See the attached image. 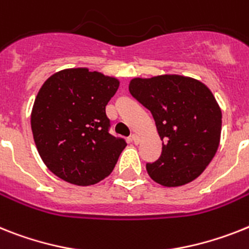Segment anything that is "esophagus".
Returning <instances> with one entry per match:
<instances>
[{
  "label": "esophagus",
  "mask_w": 249,
  "mask_h": 249,
  "mask_svg": "<svg viewBox=\"0 0 249 249\" xmlns=\"http://www.w3.org/2000/svg\"><path fill=\"white\" fill-rule=\"evenodd\" d=\"M131 141H133V143L134 144H139V142H141V138H139V135L133 134L131 135Z\"/></svg>",
  "instance_id": "34e87169"
}]
</instances>
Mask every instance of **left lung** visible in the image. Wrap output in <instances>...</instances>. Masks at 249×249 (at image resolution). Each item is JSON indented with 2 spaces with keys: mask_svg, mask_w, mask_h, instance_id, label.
<instances>
[{
  "mask_svg": "<svg viewBox=\"0 0 249 249\" xmlns=\"http://www.w3.org/2000/svg\"><path fill=\"white\" fill-rule=\"evenodd\" d=\"M131 96L148 108L162 144L157 160L147 163L150 178L176 187L199 177L219 147L221 111L204 83L182 76L134 78Z\"/></svg>",
  "mask_w": 249,
  "mask_h": 249,
  "instance_id": "obj_1",
  "label": "left lung"
}]
</instances>
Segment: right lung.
Instances as JSON below:
<instances>
[{
  "instance_id": "add662e5",
  "label": "right lung",
  "mask_w": 249,
  "mask_h": 249,
  "mask_svg": "<svg viewBox=\"0 0 249 249\" xmlns=\"http://www.w3.org/2000/svg\"><path fill=\"white\" fill-rule=\"evenodd\" d=\"M119 81L87 68L64 70L44 82L31 111L35 145L45 166L78 186L100 182L126 147L110 134L106 105Z\"/></svg>"
}]
</instances>
